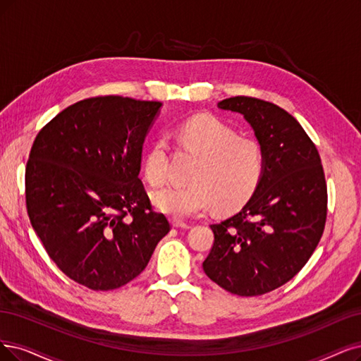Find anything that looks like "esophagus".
<instances>
[{"mask_svg":"<svg viewBox=\"0 0 361 361\" xmlns=\"http://www.w3.org/2000/svg\"><path fill=\"white\" fill-rule=\"evenodd\" d=\"M172 226H173V228H180V229H190L189 223H184V221H180V220H172Z\"/></svg>","mask_w":361,"mask_h":361,"instance_id":"obj_1","label":"esophagus"}]
</instances>
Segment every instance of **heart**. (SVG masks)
<instances>
[{"label":"heart","instance_id":"obj_1","mask_svg":"<svg viewBox=\"0 0 361 361\" xmlns=\"http://www.w3.org/2000/svg\"><path fill=\"white\" fill-rule=\"evenodd\" d=\"M181 144L201 160L189 188L159 189L154 207L164 214L183 220L201 216L216 204L228 211L245 202L256 190L264 168L263 150L257 141L238 137L235 129L214 116L197 114L178 128ZM168 147L159 140L144 159V176L150 184L166 178Z\"/></svg>","mask_w":361,"mask_h":361}]
</instances>
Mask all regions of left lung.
<instances>
[{
	"mask_svg": "<svg viewBox=\"0 0 361 361\" xmlns=\"http://www.w3.org/2000/svg\"><path fill=\"white\" fill-rule=\"evenodd\" d=\"M217 105L244 116L263 150L264 168L241 211L211 224L214 244L202 268L233 295L260 296L290 281L322 239L324 171L315 144L281 106L250 97Z\"/></svg>",
	"mask_w": 361,
	"mask_h": 361,
	"instance_id": "obj_1",
	"label": "left lung"
}]
</instances>
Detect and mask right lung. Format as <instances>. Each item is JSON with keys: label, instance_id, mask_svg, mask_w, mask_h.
<instances>
[{"label": "right lung", "instance_id": "add662e5", "mask_svg": "<svg viewBox=\"0 0 361 361\" xmlns=\"http://www.w3.org/2000/svg\"><path fill=\"white\" fill-rule=\"evenodd\" d=\"M160 106L113 95L78 101L32 144L25 171L31 224L58 268L90 290L137 278L171 229L140 180Z\"/></svg>", "mask_w": 361, "mask_h": 361}]
</instances>
